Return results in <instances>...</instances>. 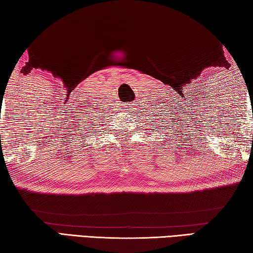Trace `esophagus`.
<instances>
[{
    "label": "esophagus",
    "mask_w": 253,
    "mask_h": 253,
    "mask_svg": "<svg viewBox=\"0 0 253 253\" xmlns=\"http://www.w3.org/2000/svg\"><path fill=\"white\" fill-rule=\"evenodd\" d=\"M127 107H130V106H127ZM126 110H129L130 111V108L129 109H126Z\"/></svg>",
    "instance_id": "obj_1"
}]
</instances>
